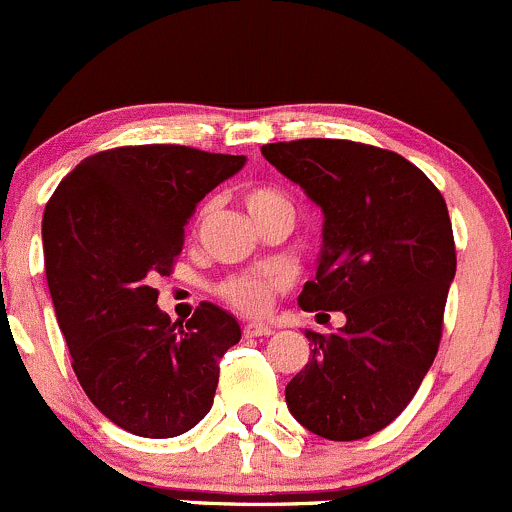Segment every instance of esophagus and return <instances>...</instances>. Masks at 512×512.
I'll return each mask as SVG.
<instances>
[{"instance_id":"esophagus-1","label":"esophagus","mask_w":512,"mask_h":512,"mask_svg":"<svg viewBox=\"0 0 512 512\" xmlns=\"http://www.w3.org/2000/svg\"><path fill=\"white\" fill-rule=\"evenodd\" d=\"M273 333L271 325L266 323H246L244 325V335L246 337H268Z\"/></svg>"}]
</instances>
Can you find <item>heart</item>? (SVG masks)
Here are the masks:
<instances>
[{"label": "heart", "instance_id": "obj_1", "mask_svg": "<svg viewBox=\"0 0 512 512\" xmlns=\"http://www.w3.org/2000/svg\"><path fill=\"white\" fill-rule=\"evenodd\" d=\"M244 204L251 212L258 224L263 221H271L276 217L293 219L295 209L291 199L283 192L273 187H251L244 192ZM209 212V207L202 209V217ZM283 281L281 276L271 271H254V273H241V276L226 278L219 286V295L236 308L239 313L246 315H261L266 313L268 305H271L273 295L281 291Z\"/></svg>", "mask_w": 512, "mask_h": 512}]
</instances>
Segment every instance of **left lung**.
Masks as SVG:
<instances>
[{
  "instance_id": "8db88e82",
  "label": "left lung",
  "mask_w": 512,
  "mask_h": 512,
  "mask_svg": "<svg viewBox=\"0 0 512 512\" xmlns=\"http://www.w3.org/2000/svg\"><path fill=\"white\" fill-rule=\"evenodd\" d=\"M261 152L325 214L323 256L298 305L347 318L337 333H305L313 350L288 382V409L323 439H365L407 409L439 352L456 276L449 209L392 150L308 138Z\"/></svg>"
}]
</instances>
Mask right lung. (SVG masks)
Here are the masks:
<instances>
[{"instance_id": "1", "label": "right lung", "mask_w": 512, "mask_h": 512, "mask_svg": "<svg viewBox=\"0 0 512 512\" xmlns=\"http://www.w3.org/2000/svg\"><path fill=\"white\" fill-rule=\"evenodd\" d=\"M244 155L128 145L73 167L41 221L46 281L71 365L96 409L145 439L184 434L212 409L234 315L202 303L187 323L157 308V276L182 254L184 224Z\"/></svg>"}]
</instances>
